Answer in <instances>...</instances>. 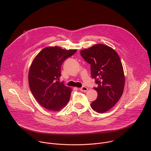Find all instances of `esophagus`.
Listing matches in <instances>:
<instances>
[{"mask_svg":"<svg viewBox=\"0 0 151 151\" xmlns=\"http://www.w3.org/2000/svg\"><path fill=\"white\" fill-rule=\"evenodd\" d=\"M79 90L81 91H84V92H86L88 91V88L86 87H82L81 88H79Z\"/></svg>","mask_w":151,"mask_h":151,"instance_id":"1","label":"esophagus"}]
</instances>
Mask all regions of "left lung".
<instances>
[{
	"label": "left lung",
	"mask_w": 151,
	"mask_h": 151,
	"mask_svg": "<svg viewBox=\"0 0 151 151\" xmlns=\"http://www.w3.org/2000/svg\"><path fill=\"white\" fill-rule=\"evenodd\" d=\"M81 56L91 65V75L98 86L94 89L98 98L91 104L93 110L104 113L114 106L121 98L125 87L122 62L114 49L98 44L82 50Z\"/></svg>",
	"instance_id": "left-lung-1"
}]
</instances>
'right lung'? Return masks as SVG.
<instances>
[{
    "instance_id": "add662e5",
    "label": "right lung",
    "mask_w": 151,
    "mask_h": 151,
    "mask_svg": "<svg viewBox=\"0 0 151 151\" xmlns=\"http://www.w3.org/2000/svg\"><path fill=\"white\" fill-rule=\"evenodd\" d=\"M77 49L49 46L34 58L28 73L29 86L37 101L51 111H59L69 101L72 88L59 81L63 61Z\"/></svg>"
}]
</instances>
